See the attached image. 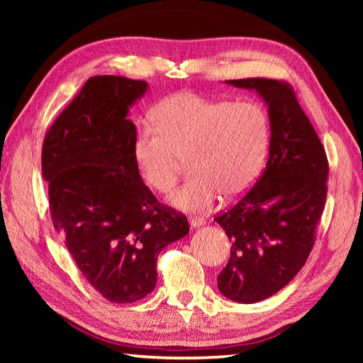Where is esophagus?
<instances>
[{
	"label": "esophagus",
	"instance_id": "34e87169",
	"mask_svg": "<svg viewBox=\"0 0 363 363\" xmlns=\"http://www.w3.org/2000/svg\"><path fill=\"white\" fill-rule=\"evenodd\" d=\"M204 223H206L204 218H189V224H191L192 228L200 227V225H203Z\"/></svg>",
	"mask_w": 363,
	"mask_h": 363
}]
</instances>
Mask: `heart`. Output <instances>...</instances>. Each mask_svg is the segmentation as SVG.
<instances>
[{
  "mask_svg": "<svg viewBox=\"0 0 363 363\" xmlns=\"http://www.w3.org/2000/svg\"><path fill=\"white\" fill-rule=\"evenodd\" d=\"M156 124L140 123L133 139L136 167L151 189L168 194L188 160L191 177L172 203L184 211H204L216 200H235L259 177L265 163L271 123L252 100H213L177 92L155 108Z\"/></svg>",
  "mask_w": 363,
  "mask_h": 363,
  "instance_id": "heart-1",
  "label": "heart"
}]
</instances>
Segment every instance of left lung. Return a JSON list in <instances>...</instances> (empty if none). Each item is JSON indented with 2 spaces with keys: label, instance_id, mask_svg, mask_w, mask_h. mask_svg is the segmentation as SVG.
<instances>
[{
  "label": "left lung",
  "instance_id": "8db88e82",
  "mask_svg": "<svg viewBox=\"0 0 363 363\" xmlns=\"http://www.w3.org/2000/svg\"><path fill=\"white\" fill-rule=\"evenodd\" d=\"M256 89L269 107V157L257 182L215 215L232 242L218 288L238 303L279 292L309 257L327 199L328 160L294 87L284 80H227Z\"/></svg>",
  "mask_w": 363,
  "mask_h": 363
}]
</instances>
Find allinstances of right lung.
<instances>
[{"instance_id":"obj_1","label":"right lung","mask_w":363,"mask_h":363,"mask_svg":"<svg viewBox=\"0 0 363 363\" xmlns=\"http://www.w3.org/2000/svg\"><path fill=\"white\" fill-rule=\"evenodd\" d=\"M147 83L95 75L43 138L54 228L83 277L112 303H135L157 281L159 252L189 233L188 218L157 201L133 156L128 107Z\"/></svg>"}]
</instances>
